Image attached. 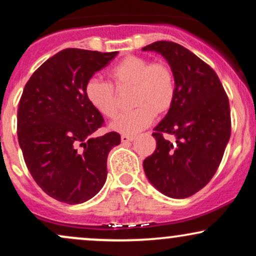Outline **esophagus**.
Segmentation results:
<instances>
[{"label":"esophagus","instance_id":"1","mask_svg":"<svg viewBox=\"0 0 256 256\" xmlns=\"http://www.w3.org/2000/svg\"><path fill=\"white\" fill-rule=\"evenodd\" d=\"M134 140V136H128V134H122V143H130V142H132V140Z\"/></svg>","mask_w":256,"mask_h":256}]
</instances>
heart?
<instances>
[{
  "label": "heart",
  "instance_id": "b5f03b06",
  "mask_svg": "<svg viewBox=\"0 0 256 256\" xmlns=\"http://www.w3.org/2000/svg\"><path fill=\"white\" fill-rule=\"evenodd\" d=\"M110 82L96 77L85 84V98L89 104L107 118L118 113L117 90L132 89L131 104L134 108L120 114L112 122V130L131 134L144 130L152 124L155 114H165L171 110L176 98V78L171 67L162 61L152 62L148 58L128 55L108 70Z\"/></svg>",
  "mask_w": 256,
  "mask_h": 256
}]
</instances>
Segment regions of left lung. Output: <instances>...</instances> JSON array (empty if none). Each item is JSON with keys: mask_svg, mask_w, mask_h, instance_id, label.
<instances>
[{"mask_svg": "<svg viewBox=\"0 0 256 256\" xmlns=\"http://www.w3.org/2000/svg\"><path fill=\"white\" fill-rule=\"evenodd\" d=\"M166 58L176 98L154 128L156 149L143 161L146 178L164 195L185 198L206 186L222 162L231 134L230 104L214 70L180 44L158 40L142 49ZM176 137L174 144L163 138Z\"/></svg>", "mask_w": 256, "mask_h": 256, "instance_id": "8db88e82", "label": "left lung"}]
</instances>
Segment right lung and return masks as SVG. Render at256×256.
<instances>
[{
    "mask_svg": "<svg viewBox=\"0 0 256 256\" xmlns=\"http://www.w3.org/2000/svg\"><path fill=\"white\" fill-rule=\"evenodd\" d=\"M118 52L68 48L34 71L18 108V140L26 166L46 195L83 204L107 178V156L120 143L118 132L91 137L104 116L85 98V84Z\"/></svg>",
    "mask_w": 256,
    "mask_h": 256,
    "instance_id": "right-lung-1",
    "label": "right lung"
}]
</instances>
